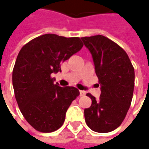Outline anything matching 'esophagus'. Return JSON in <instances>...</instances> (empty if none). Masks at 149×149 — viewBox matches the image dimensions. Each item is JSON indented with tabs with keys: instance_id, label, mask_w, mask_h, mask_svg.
Segmentation results:
<instances>
[{
	"instance_id": "1",
	"label": "esophagus",
	"mask_w": 149,
	"mask_h": 149,
	"mask_svg": "<svg viewBox=\"0 0 149 149\" xmlns=\"http://www.w3.org/2000/svg\"><path fill=\"white\" fill-rule=\"evenodd\" d=\"M84 95H85V92H84V91L80 90V96H81V97H83Z\"/></svg>"
}]
</instances>
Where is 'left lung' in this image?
<instances>
[{
    "label": "left lung",
    "instance_id": "1",
    "mask_svg": "<svg viewBox=\"0 0 149 149\" xmlns=\"http://www.w3.org/2000/svg\"><path fill=\"white\" fill-rule=\"evenodd\" d=\"M81 40L92 54L101 91L98 100L87 93L92 104L84 109L85 122L93 131L109 132L121 125L131 105L134 68L125 50L108 37L97 35Z\"/></svg>",
    "mask_w": 149,
    "mask_h": 149
}]
</instances>
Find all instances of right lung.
<instances>
[{"instance_id": "right-lung-1", "label": "right lung", "mask_w": 149, "mask_h": 149, "mask_svg": "<svg viewBox=\"0 0 149 149\" xmlns=\"http://www.w3.org/2000/svg\"><path fill=\"white\" fill-rule=\"evenodd\" d=\"M79 37L45 34L24 45L13 70V85L22 115L40 132H52L64 124L68 107L80 92L77 88L53 84L52 73L61 72V63L80 51Z\"/></svg>"}]
</instances>
